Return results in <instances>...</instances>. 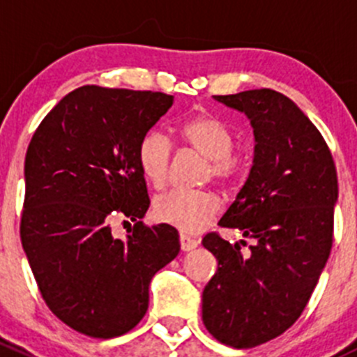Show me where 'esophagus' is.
Returning a JSON list of instances; mask_svg holds the SVG:
<instances>
[{"instance_id": "34e87169", "label": "esophagus", "mask_w": 357, "mask_h": 357, "mask_svg": "<svg viewBox=\"0 0 357 357\" xmlns=\"http://www.w3.org/2000/svg\"><path fill=\"white\" fill-rule=\"evenodd\" d=\"M179 245H181L183 252H190V250H193V248L199 247V242L193 238H190V236H186V235H179Z\"/></svg>"}]
</instances>
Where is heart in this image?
<instances>
[{
    "label": "heart",
    "mask_w": 357,
    "mask_h": 357,
    "mask_svg": "<svg viewBox=\"0 0 357 357\" xmlns=\"http://www.w3.org/2000/svg\"><path fill=\"white\" fill-rule=\"evenodd\" d=\"M181 138L188 149L208 160V176L219 183H229L238 174L240 162L233 155L235 135L221 121L208 114L188 119L181 126ZM172 146L160 129L146 132L138 143V165L143 178L153 188H162L167 181ZM221 204L208 192H169L153 202L155 221L178 228L179 231L200 233L219 214Z\"/></svg>",
    "instance_id": "heart-1"
}]
</instances>
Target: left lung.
<instances>
[{
    "label": "left lung",
    "instance_id": "obj_1",
    "mask_svg": "<svg viewBox=\"0 0 357 357\" xmlns=\"http://www.w3.org/2000/svg\"><path fill=\"white\" fill-rule=\"evenodd\" d=\"M214 100L245 114L254 129L248 178L219 221L252 245L243 252L214 233L202 240L218 259L202 319L219 342L248 349L290 328L321 276L332 250L337 171L321 132L282 93L250 89Z\"/></svg>",
    "mask_w": 357,
    "mask_h": 357
}]
</instances>
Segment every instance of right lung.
I'll list each match as a JSON object with an SVG mask.
<instances>
[{
  "mask_svg": "<svg viewBox=\"0 0 357 357\" xmlns=\"http://www.w3.org/2000/svg\"><path fill=\"white\" fill-rule=\"evenodd\" d=\"M174 103L152 91L82 86L43 119L25 155L20 238L43 298L75 332L112 338L149 309V285L179 252L150 207L138 143ZM135 222L126 241L111 219ZM128 222V221H126Z\"/></svg>",
  "mask_w": 357,
  "mask_h": 357,
  "instance_id": "obj_1",
  "label": "right lung"
}]
</instances>
